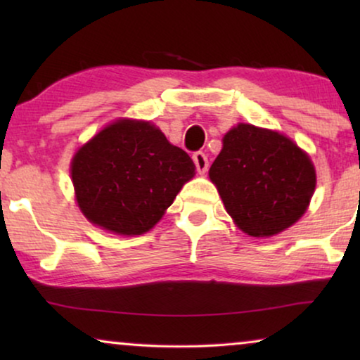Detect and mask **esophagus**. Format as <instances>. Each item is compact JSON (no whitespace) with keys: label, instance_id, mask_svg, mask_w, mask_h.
Wrapping results in <instances>:
<instances>
[{"label":"esophagus","instance_id":"34e87169","mask_svg":"<svg viewBox=\"0 0 360 360\" xmlns=\"http://www.w3.org/2000/svg\"><path fill=\"white\" fill-rule=\"evenodd\" d=\"M193 162H195V167H196V172H198L200 175H205L206 172H208V157H206L205 152H195L193 154Z\"/></svg>","mask_w":360,"mask_h":360}]
</instances>
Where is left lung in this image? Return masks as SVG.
<instances>
[{"label":"left lung","instance_id":"obj_1","mask_svg":"<svg viewBox=\"0 0 360 360\" xmlns=\"http://www.w3.org/2000/svg\"><path fill=\"white\" fill-rule=\"evenodd\" d=\"M210 179L238 228L254 238L297 223L316 185L311 160L293 141L250 124L224 136Z\"/></svg>","mask_w":360,"mask_h":360}]
</instances>
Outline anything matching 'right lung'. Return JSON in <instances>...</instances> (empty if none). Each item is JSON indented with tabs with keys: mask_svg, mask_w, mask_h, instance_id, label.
Here are the masks:
<instances>
[{
	"mask_svg": "<svg viewBox=\"0 0 360 360\" xmlns=\"http://www.w3.org/2000/svg\"><path fill=\"white\" fill-rule=\"evenodd\" d=\"M193 175L190 155L146 121L112 122L72 160L82 213L93 224L124 236L154 228Z\"/></svg>",
	"mask_w": 360,
	"mask_h": 360,
	"instance_id": "obj_1",
	"label": "right lung"
}]
</instances>
